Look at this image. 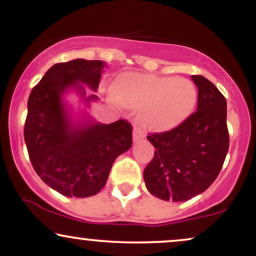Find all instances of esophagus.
Segmentation results:
<instances>
[{
  "mask_svg": "<svg viewBox=\"0 0 256 256\" xmlns=\"http://www.w3.org/2000/svg\"><path fill=\"white\" fill-rule=\"evenodd\" d=\"M143 137H144V131H143L140 126L134 125V142H137V140H140V138H143Z\"/></svg>",
  "mask_w": 256,
  "mask_h": 256,
  "instance_id": "34e87169",
  "label": "esophagus"
}]
</instances>
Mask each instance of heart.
<instances>
[{
  "label": "heart",
  "instance_id": "b5f03b06",
  "mask_svg": "<svg viewBox=\"0 0 256 256\" xmlns=\"http://www.w3.org/2000/svg\"><path fill=\"white\" fill-rule=\"evenodd\" d=\"M116 100L120 104L142 110L140 122L146 128L167 131L192 113L198 89L185 78L131 74L118 82Z\"/></svg>",
  "mask_w": 256,
  "mask_h": 256
}]
</instances>
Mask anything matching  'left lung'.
<instances>
[{"label":"left lung","mask_w":256,"mask_h":256,"mask_svg":"<svg viewBox=\"0 0 256 256\" xmlns=\"http://www.w3.org/2000/svg\"><path fill=\"white\" fill-rule=\"evenodd\" d=\"M192 79L198 89V110L172 130L146 137L156 150L143 172L146 186L165 201H188L207 190L228 150L226 98L207 78Z\"/></svg>","instance_id":"1"}]
</instances>
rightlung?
<instances>
[{"instance_id":"1","label":"right lung","mask_w":256,"mask_h":256,"mask_svg":"<svg viewBox=\"0 0 256 256\" xmlns=\"http://www.w3.org/2000/svg\"><path fill=\"white\" fill-rule=\"evenodd\" d=\"M104 64L76 58L55 64L34 88L28 102L24 138L34 171L46 185L68 198H89L104 186L112 165L132 146V126L72 122L62 101L70 88L85 96L84 83L98 90ZM98 100L92 95L85 98Z\"/></svg>"}]
</instances>
